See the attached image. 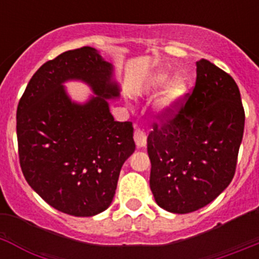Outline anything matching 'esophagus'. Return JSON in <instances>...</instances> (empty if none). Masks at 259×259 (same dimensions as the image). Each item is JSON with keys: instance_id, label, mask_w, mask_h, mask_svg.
<instances>
[{"instance_id": "obj_1", "label": "esophagus", "mask_w": 259, "mask_h": 259, "mask_svg": "<svg viewBox=\"0 0 259 259\" xmlns=\"http://www.w3.org/2000/svg\"><path fill=\"white\" fill-rule=\"evenodd\" d=\"M135 143H136L137 148H144L146 145V135L145 132L141 131L140 128H136V131H135L134 135Z\"/></svg>"}]
</instances>
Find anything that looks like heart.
I'll return each mask as SVG.
<instances>
[{
    "mask_svg": "<svg viewBox=\"0 0 259 259\" xmlns=\"http://www.w3.org/2000/svg\"><path fill=\"white\" fill-rule=\"evenodd\" d=\"M144 88L150 95L163 88L157 100V111L162 116H170L182 104L187 93V81L182 75H174L170 79V72L162 70L154 72L146 80Z\"/></svg>",
    "mask_w": 259,
    "mask_h": 259,
    "instance_id": "b5f03b06",
    "label": "heart"
}]
</instances>
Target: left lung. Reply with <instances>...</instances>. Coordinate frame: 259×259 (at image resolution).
Masks as SVG:
<instances>
[{"label":"left lung","mask_w":259,"mask_h":259,"mask_svg":"<svg viewBox=\"0 0 259 259\" xmlns=\"http://www.w3.org/2000/svg\"><path fill=\"white\" fill-rule=\"evenodd\" d=\"M191 97L148 136L150 189L158 206L175 214L214 201L235 175L245 113L235 80L206 59L196 63Z\"/></svg>","instance_id":"1"}]
</instances>
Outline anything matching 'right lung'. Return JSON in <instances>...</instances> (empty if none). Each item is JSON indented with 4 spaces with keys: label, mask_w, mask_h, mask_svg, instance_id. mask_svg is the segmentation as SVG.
I'll return each mask as SVG.
<instances>
[{
    "label": "right lung",
    "mask_w": 259,
    "mask_h": 259,
    "mask_svg": "<svg viewBox=\"0 0 259 259\" xmlns=\"http://www.w3.org/2000/svg\"><path fill=\"white\" fill-rule=\"evenodd\" d=\"M67 81L87 83L94 96L72 102ZM120 85L114 67L91 47L68 50L41 66L17 110L23 175L50 206L93 217L111 205L123 163L135 152L131 122H115L109 100Z\"/></svg>",
    "instance_id": "right-lung-1"
}]
</instances>
